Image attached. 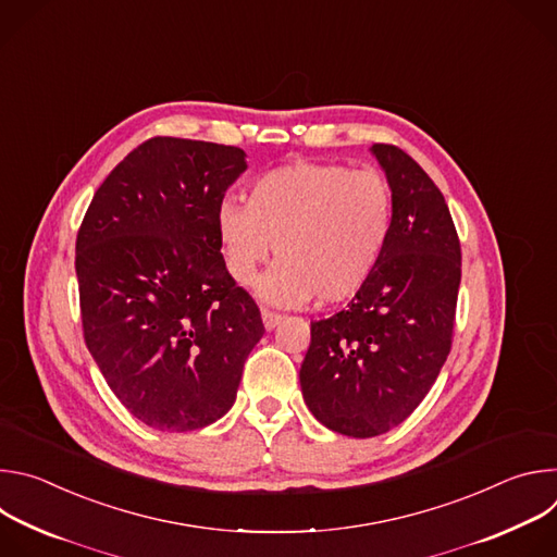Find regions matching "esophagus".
Returning <instances> with one entry per match:
<instances>
[{
  "label": "esophagus",
  "mask_w": 557,
  "mask_h": 557,
  "mask_svg": "<svg viewBox=\"0 0 557 557\" xmlns=\"http://www.w3.org/2000/svg\"><path fill=\"white\" fill-rule=\"evenodd\" d=\"M284 317L280 312H273V310H262V322H264V329L267 331H275L280 324H282Z\"/></svg>",
  "instance_id": "esophagus-1"
}]
</instances>
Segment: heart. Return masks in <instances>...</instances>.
I'll list each match as a JSON object with an SVG mask.
<instances>
[{"label": "heart", "mask_w": 557, "mask_h": 557, "mask_svg": "<svg viewBox=\"0 0 557 557\" xmlns=\"http://www.w3.org/2000/svg\"><path fill=\"white\" fill-rule=\"evenodd\" d=\"M394 194L376 170L339 163H293L260 176L247 205L218 207V237L228 275L253 284L260 267L280 260L258 284L277 306H324L355 297L389 243Z\"/></svg>", "instance_id": "b5f03b06"}]
</instances>
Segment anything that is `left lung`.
Segmentation results:
<instances>
[{
  "instance_id": "obj_1",
  "label": "left lung",
  "mask_w": 557,
  "mask_h": 557,
  "mask_svg": "<svg viewBox=\"0 0 557 557\" xmlns=\"http://www.w3.org/2000/svg\"><path fill=\"white\" fill-rule=\"evenodd\" d=\"M394 194L389 243L346 310L310 322L299 370L312 417L372 438L404 423L451 348L460 243L443 194L404 149L370 147Z\"/></svg>"
}]
</instances>
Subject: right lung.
Segmentation results:
<instances>
[{"label": "right lung", "mask_w": 557, "mask_h": 557, "mask_svg": "<svg viewBox=\"0 0 557 557\" xmlns=\"http://www.w3.org/2000/svg\"><path fill=\"white\" fill-rule=\"evenodd\" d=\"M245 170L240 147L149 138L103 181L78 228L86 346L116 399L153 430L224 417L264 335L218 237V207Z\"/></svg>", "instance_id": "right-lung-1"}]
</instances>
